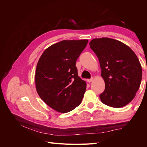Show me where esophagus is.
<instances>
[{"label": "esophagus", "instance_id": "esophagus-1", "mask_svg": "<svg viewBox=\"0 0 147 147\" xmlns=\"http://www.w3.org/2000/svg\"><path fill=\"white\" fill-rule=\"evenodd\" d=\"M92 80H93V78H92V77L91 78H90V79H87V80H86V81H87L88 83L91 82Z\"/></svg>", "mask_w": 147, "mask_h": 147}]
</instances>
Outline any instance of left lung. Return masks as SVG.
<instances>
[{"label": "left lung", "instance_id": "1", "mask_svg": "<svg viewBox=\"0 0 147 147\" xmlns=\"http://www.w3.org/2000/svg\"><path fill=\"white\" fill-rule=\"evenodd\" d=\"M90 45L98 57L105 83L99 96L101 102L114 108L125 106L140 85L142 70L139 59L129 47L115 39L94 38Z\"/></svg>", "mask_w": 147, "mask_h": 147}]
</instances>
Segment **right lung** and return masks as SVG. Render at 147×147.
<instances>
[{
    "label": "right lung",
    "instance_id": "obj_1",
    "mask_svg": "<svg viewBox=\"0 0 147 147\" xmlns=\"http://www.w3.org/2000/svg\"><path fill=\"white\" fill-rule=\"evenodd\" d=\"M88 40H63L52 45L40 57L35 71V86L40 98L61 113L81 104L86 82L78 76L76 61Z\"/></svg>",
    "mask_w": 147,
    "mask_h": 147
}]
</instances>
